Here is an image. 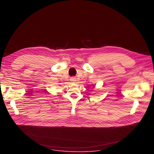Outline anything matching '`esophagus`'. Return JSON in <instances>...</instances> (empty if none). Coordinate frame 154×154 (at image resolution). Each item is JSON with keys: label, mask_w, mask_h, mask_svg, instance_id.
Here are the masks:
<instances>
[{"label": "esophagus", "mask_w": 154, "mask_h": 154, "mask_svg": "<svg viewBox=\"0 0 154 154\" xmlns=\"http://www.w3.org/2000/svg\"><path fill=\"white\" fill-rule=\"evenodd\" d=\"M72 81H75V78H73V79H72Z\"/></svg>", "instance_id": "esophagus-1"}]
</instances>
